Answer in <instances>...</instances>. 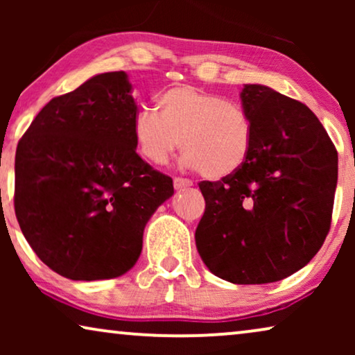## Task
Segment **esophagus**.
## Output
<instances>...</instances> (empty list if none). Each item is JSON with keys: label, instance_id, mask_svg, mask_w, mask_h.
I'll use <instances>...</instances> for the list:
<instances>
[{"label": "esophagus", "instance_id": "obj_1", "mask_svg": "<svg viewBox=\"0 0 355 355\" xmlns=\"http://www.w3.org/2000/svg\"><path fill=\"white\" fill-rule=\"evenodd\" d=\"M192 186V181L191 179H186V178H174V187H176V191H182V189H187Z\"/></svg>", "mask_w": 355, "mask_h": 355}]
</instances>
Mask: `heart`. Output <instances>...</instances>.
<instances>
[{
    "mask_svg": "<svg viewBox=\"0 0 355 355\" xmlns=\"http://www.w3.org/2000/svg\"><path fill=\"white\" fill-rule=\"evenodd\" d=\"M132 137L139 153L164 164L181 147L184 164L208 179L231 176L252 150V123L239 105L192 85H178L157 96V111L134 114Z\"/></svg>",
    "mask_w": 355,
    "mask_h": 355,
    "instance_id": "obj_1",
    "label": "heart"
}]
</instances>
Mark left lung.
<instances>
[{
  "instance_id": "left-lung-1",
  "label": "left lung",
  "mask_w": 355,
  "mask_h": 355,
  "mask_svg": "<svg viewBox=\"0 0 355 355\" xmlns=\"http://www.w3.org/2000/svg\"><path fill=\"white\" fill-rule=\"evenodd\" d=\"M252 150L239 171L198 184L203 263L234 284L284 279L313 259L331 226L338 152L304 103L259 84L241 92Z\"/></svg>"
}]
</instances>
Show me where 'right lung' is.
<instances>
[{
	"mask_svg": "<svg viewBox=\"0 0 355 355\" xmlns=\"http://www.w3.org/2000/svg\"><path fill=\"white\" fill-rule=\"evenodd\" d=\"M124 71L105 72L43 106L16 150L14 210L46 266L74 281L118 278L142 252L173 179L135 152L137 113Z\"/></svg>",
	"mask_w": 355,
	"mask_h": 355,
	"instance_id": "add662e5",
	"label": "right lung"
}]
</instances>
